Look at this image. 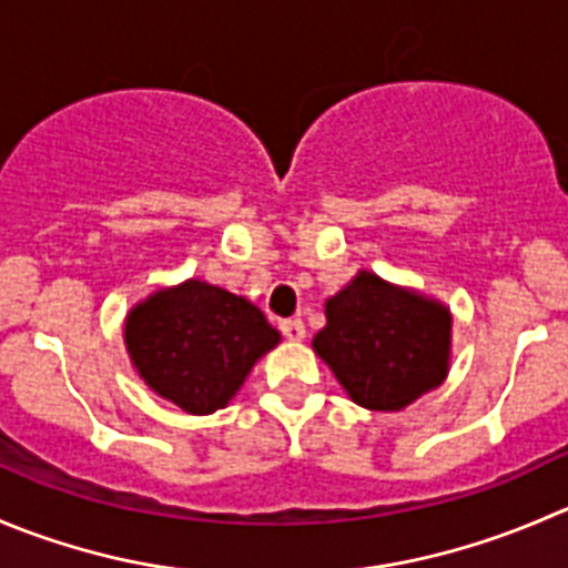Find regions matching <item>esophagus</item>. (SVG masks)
Here are the masks:
<instances>
[{
    "instance_id": "esophagus-1",
    "label": "esophagus",
    "mask_w": 568,
    "mask_h": 568,
    "mask_svg": "<svg viewBox=\"0 0 568 568\" xmlns=\"http://www.w3.org/2000/svg\"><path fill=\"white\" fill-rule=\"evenodd\" d=\"M280 329H283V335L288 341L305 338V324H302V318H285V322H280Z\"/></svg>"
}]
</instances>
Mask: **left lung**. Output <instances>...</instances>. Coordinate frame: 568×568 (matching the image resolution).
Returning <instances> with one entry per match:
<instances>
[{
    "label": "left lung",
    "instance_id": "8db88e82",
    "mask_svg": "<svg viewBox=\"0 0 568 568\" xmlns=\"http://www.w3.org/2000/svg\"><path fill=\"white\" fill-rule=\"evenodd\" d=\"M324 316L313 349L361 407L402 410L447 377L453 316L442 302L357 272Z\"/></svg>",
    "mask_w": 568,
    "mask_h": 568
}]
</instances>
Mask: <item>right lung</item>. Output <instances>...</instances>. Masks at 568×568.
I'll use <instances>...</instances> for the list:
<instances>
[{"label": "right lung", "instance_id": "1", "mask_svg": "<svg viewBox=\"0 0 568 568\" xmlns=\"http://www.w3.org/2000/svg\"><path fill=\"white\" fill-rule=\"evenodd\" d=\"M124 344L138 377L158 396L205 416L233 399L280 333L244 296L185 280L126 313Z\"/></svg>", "mask_w": 568, "mask_h": 568}]
</instances>
